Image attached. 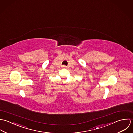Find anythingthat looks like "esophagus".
Here are the masks:
<instances>
[{
  "mask_svg": "<svg viewBox=\"0 0 133 133\" xmlns=\"http://www.w3.org/2000/svg\"><path fill=\"white\" fill-rule=\"evenodd\" d=\"M63 67H64V68H66V67H67V66H65V65H64V66H63Z\"/></svg>",
  "mask_w": 133,
  "mask_h": 133,
  "instance_id": "esophagus-1",
  "label": "esophagus"
}]
</instances>
